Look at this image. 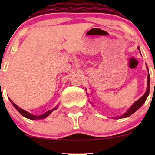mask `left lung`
Wrapping results in <instances>:
<instances>
[{
    "label": "left lung",
    "instance_id": "8db88e82",
    "mask_svg": "<svg viewBox=\"0 0 155 155\" xmlns=\"http://www.w3.org/2000/svg\"><path fill=\"white\" fill-rule=\"evenodd\" d=\"M138 49L140 50V47H138ZM147 69H148V68H147ZM149 87H150V76H149V73H148V81H147V90H146V92L144 94V95H143L142 97H140L138 101H136V102L134 103V104H133L130 107V109L127 111L125 113L123 114V115H121V116L117 117V118H127V117H129L130 115H131L133 113H134V112H135L137 110H138V109L143 105V104L145 102L147 97H148V94H149Z\"/></svg>",
    "mask_w": 155,
    "mask_h": 155
}]
</instances>
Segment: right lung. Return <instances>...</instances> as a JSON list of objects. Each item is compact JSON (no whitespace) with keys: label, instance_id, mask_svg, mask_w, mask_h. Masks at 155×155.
I'll return each instance as SVG.
<instances>
[{"label":"right lung","instance_id":"right-lung-1","mask_svg":"<svg viewBox=\"0 0 155 155\" xmlns=\"http://www.w3.org/2000/svg\"><path fill=\"white\" fill-rule=\"evenodd\" d=\"M10 101L11 104H12V106H13V107H15V109H17V110H18V112H19L20 114H21V115H22L23 116L25 117V118H28V119H31V120H39V119H43V118H46V117H47L48 115H49L50 114H51V112H53V111L55 110V109L58 108V107H54V109H51V110L48 111V112H45V113H43V115H32V114L29 113V112H28L27 111H25V110H24V109H21V108H20V107H18V106H17L16 104H14V103L12 102V101H11L10 99Z\"/></svg>","mask_w":155,"mask_h":155}]
</instances>
